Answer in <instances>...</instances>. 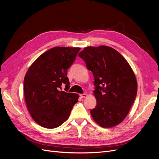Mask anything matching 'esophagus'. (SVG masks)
<instances>
[{
	"label": "esophagus",
	"instance_id": "1",
	"mask_svg": "<svg viewBox=\"0 0 159 159\" xmlns=\"http://www.w3.org/2000/svg\"><path fill=\"white\" fill-rule=\"evenodd\" d=\"M87 96H88V95L86 94V93H83V94L80 95V97L81 98H86V97H87Z\"/></svg>",
	"mask_w": 159,
	"mask_h": 159
}]
</instances>
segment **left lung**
Returning <instances> with one entry per match:
<instances>
[{
	"label": "left lung",
	"mask_w": 159,
	"mask_h": 159,
	"mask_svg": "<svg viewBox=\"0 0 159 159\" xmlns=\"http://www.w3.org/2000/svg\"><path fill=\"white\" fill-rule=\"evenodd\" d=\"M79 57L92 71L97 106L90 111L93 119L102 128H112L122 122L135 99L137 82L124 57L115 49L88 46Z\"/></svg>",
	"instance_id": "1"
}]
</instances>
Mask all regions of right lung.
Here are the masks:
<instances>
[{"instance_id":"add662e5","label":"right lung","mask_w":159,"mask_h":159,"mask_svg":"<svg viewBox=\"0 0 159 159\" xmlns=\"http://www.w3.org/2000/svg\"><path fill=\"white\" fill-rule=\"evenodd\" d=\"M80 48L54 47L40 55L30 66L24 79L27 109L32 119L48 129L60 126L70 116L79 95L61 91L70 82L67 71Z\"/></svg>"}]
</instances>
